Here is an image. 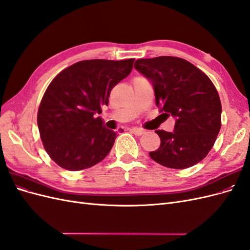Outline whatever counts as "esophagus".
I'll return each instance as SVG.
<instances>
[{
  "instance_id": "obj_1",
  "label": "esophagus",
  "mask_w": 250,
  "mask_h": 250,
  "mask_svg": "<svg viewBox=\"0 0 250 250\" xmlns=\"http://www.w3.org/2000/svg\"><path fill=\"white\" fill-rule=\"evenodd\" d=\"M130 131L132 133H134L135 135H143L144 133H145L146 131L143 130V129H140V128H137V127H133V128H130Z\"/></svg>"
}]
</instances>
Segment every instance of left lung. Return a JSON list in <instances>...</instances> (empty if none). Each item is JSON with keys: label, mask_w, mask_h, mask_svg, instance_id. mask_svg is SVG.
Masks as SVG:
<instances>
[{"label": "left lung", "mask_w": 250, "mask_h": 250, "mask_svg": "<svg viewBox=\"0 0 250 250\" xmlns=\"http://www.w3.org/2000/svg\"><path fill=\"white\" fill-rule=\"evenodd\" d=\"M134 67L152 82L155 103L163 115L176 118L174 132L155 131L161 146L150 157L171 169H187L201 162L221 128L222 106L214 83L179 57L138 59Z\"/></svg>", "instance_id": "1"}]
</instances>
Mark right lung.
I'll return each mask as SVG.
<instances>
[{"mask_svg":"<svg viewBox=\"0 0 250 250\" xmlns=\"http://www.w3.org/2000/svg\"><path fill=\"white\" fill-rule=\"evenodd\" d=\"M134 58L89 59L62 70L51 81L37 112L44 150L59 167L79 171L103 161L117 132L100 117L111 89L132 71Z\"/></svg>","mask_w":250,"mask_h":250,"instance_id":"obj_1","label":"right lung"}]
</instances>
